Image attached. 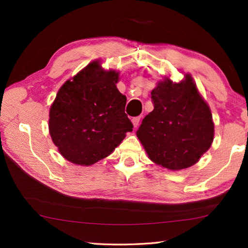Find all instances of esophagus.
Instances as JSON below:
<instances>
[{
	"label": "esophagus",
	"instance_id": "34e87169",
	"mask_svg": "<svg viewBox=\"0 0 248 248\" xmlns=\"http://www.w3.org/2000/svg\"><path fill=\"white\" fill-rule=\"evenodd\" d=\"M131 121H132L134 127H138V125H139V123H140V117H133Z\"/></svg>",
	"mask_w": 248,
	"mask_h": 248
}]
</instances>
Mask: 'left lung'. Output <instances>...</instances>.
<instances>
[{"label":"left lung","instance_id":"left-lung-1","mask_svg":"<svg viewBox=\"0 0 248 248\" xmlns=\"http://www.w3.org/2000/svg\"><path fill=\"white\" fill-rule=\"evenodd\" d=\"M154 109L137 131L150 159L171 170L190 167L212 144L211 110L189 74L179 83L170 78L151 92Z\"/></svg>","mask_w":248,"mask_h":248}]
</instances>
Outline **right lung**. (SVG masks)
Segmentation results:
<instances>
[{"instance_id":"1","label":"right lung","mask_w":248,"mask_h":248,"mask_svg":"<svg viewBox=\"0 0 248 248\" xmlns=\"http://www.w3.org/2000/svg\"><path fill=\"white\" fill-rule=\"evenodd\" d=\"M119 73L98 61L60 87L49 112V132L69 162L90 166L107 157L132 131L124 112L127 97L117 89Z\"/></svg>"}]
</instances>
